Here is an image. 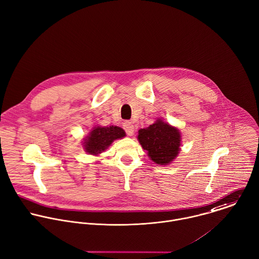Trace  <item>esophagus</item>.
<instances>
[{"mask_svg":"<svg viewBox=\"0 0 259 259\" xmlns=\"http://www.w3.org/2000/svg\"><path fill=\"white\" fill-rule=\"evenodd\" d=\"M123 128H124V130H125L127 135H129V136L133 135V133H134V125L131 122H129V121L124 122L123 123Z\"/></svg>","mask_w":259,"mask_h":259,"instance_id":"34e87169","label":"esophagus"}]
</instances>
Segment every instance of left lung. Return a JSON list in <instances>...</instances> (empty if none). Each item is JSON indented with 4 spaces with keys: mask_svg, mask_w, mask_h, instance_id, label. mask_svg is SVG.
<instances>
[{
    "mask_svg": "<svg viewBox=\"0 0 259 259\" xmlns=\"http://www.w3.org/2000/svg\"><path fill=\"white\" fill-rule=\"evenodd\" d=\"M138 141L152 161L160 165L170 163L179 154L180 131L162 120L138 131Z\"/></svg>",
    "mask_w": 259,
    "mask_h": 259,
    "instance_id": "left-lung-1",
    "label": "left lung"
}]
</instances>
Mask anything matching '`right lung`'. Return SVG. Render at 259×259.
Instances as JSON below:
<instances>
[{"label": "right lung", "instance_id": "right-lung-1", "mask_svg": "<svg viewBox=\"0 0 259 259\" xmlns=\"http://www.w3.org/2000/svg\"><path fill=\"white\" fill-rule=\"evenodd\" d=\"M126 136L125 131L117 126L110 127H95L90 135L84 139L83 146L88 153L98 155L105 151L109 145L116 139H121Z\"/></svg>", "mask_w": 259, "mask_h": 259}]
</instances>
